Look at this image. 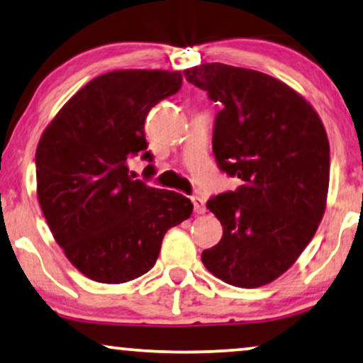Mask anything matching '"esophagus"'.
Segmentation results:
<instances>
[{
  "instance_id": "34e87169",
  "label": "esophagus",
  "mask_w": 363,
  "mask_h": 363,
  "mask_svg": "<svg viewBox=\"0 0 363 363\" xmlns=\"http://www.w3.org/2000/svg\"><path fill=\"white\" fill-rule=\"evenodd\" d=\"M192 203H194V211H196V213H203V212H206V203H203L202 197L192 196Z\"/></svg>"
}]
</instances>
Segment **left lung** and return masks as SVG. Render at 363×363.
Masks as SVG:
<instances>
[{"mask_svg": "<svg viewBox=\"0 0 363 363\" xmlns=\"http://www.w3.org/2000/svg\"><path fill=\"white\" fill-rule=\"evenodd\" d=\"M222 110L213 121L218 169L242 186L211 197L223 235L202 252L212 274L258 288L288 269L318 230L329 189L330 151L313 106L278 79L225 64L184 70Z\"/></svg>", "mask_w": 363, "mask_h": 363, "instance_id": "8db88e82", "label": "left lung"}]
</instances>
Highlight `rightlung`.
Masks as SVG:
<instances>
[{"instance_id":"right-lung-1","label":"right lung","mask_w":363,"mask_h":363,"mask_svg":"<svg viewBox=\"0 0 363 363\" xmlns=\"http://www.w3.org/2000/svg\"><path fill=\"white\" fill-rule=\"evenodd\" d=\"M181 85V72L167 70L104 74L82 86L40 136V208L65 257L94 281L118 284L147 273L166 232L191 217V199L146 186L128 167L140 155L156 174L145 120Z\"/></svg>"}]
</instances>
